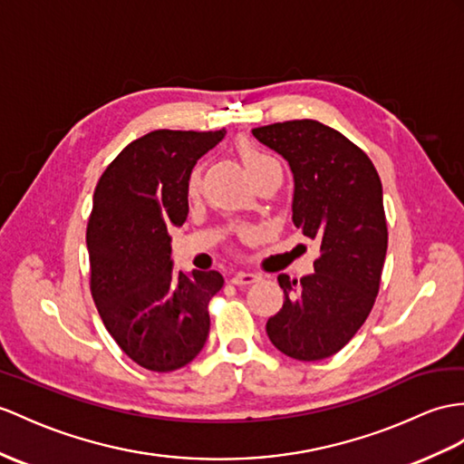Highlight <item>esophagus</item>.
<instances>
[{
    "label": "esophagus",
    "mask_w": 464,
    "mask_h": 464,
    "mask_svg": "<svg viewBox=\"0 0 464 464\" xmlns=\"http://www.w3.org/2000/svg\"><path fill=\"white\" fill-rule=\"evenodd\" d=\"M259 277L256 274H250V271H238V274L232 276V284L234 285H250V284H256Z\"/></svg>",
    "instance_id": "34e87169"
}]
</instances>
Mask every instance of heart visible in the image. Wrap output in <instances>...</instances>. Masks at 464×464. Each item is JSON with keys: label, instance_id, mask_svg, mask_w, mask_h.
I'll list each match as a JSON object with an SVG mask.
<instances>
[{"label": "heart", "instance_id": "heart-1", "mask_svg": "<svg viewBox=\"0 0 464 464\" xmlns=\"http://www.w3.org/2000/svg\"><path fill=\"white\" fill-rule=\"evenodd\" d=\"M240 157H242V161H244L246 169L250 171L252 177H256L259 173H266V171H281L279 163L274 160V157L259 150V147H256L254 143L242 141L240 143ZM188 187H190V190H197V187H198V175L197 173L190 177Z\"/></svg>", "mask_w": 464, "mask_h": 464}]
</instances>
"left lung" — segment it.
I'll return each instance as SVG.
<instances>
[{
	"mask_svg": "<svg viewBox=\"0 0 464 464\" xmlns=\"http://www.w3.org/2000/svg\"><path fill=\"white\" fill-rule=\"evenodd\" d=\"M293 173V224L321 244L314 274L277 276L284 307L267 319L281 353L311 362L348 344L374 307L388 226L382 180L368 155L317 120H293L252 130Z\"/></svg>",
	"mask_w": 464,
	"mask_h": 464,
	"instance_id": "obj_1",
	"label": "left lung"
}]
</instances>
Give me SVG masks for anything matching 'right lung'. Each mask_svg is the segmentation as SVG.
Instances as JSON below:
<instances>
[{
  "label": "right lung",
  "instance_id": "1",
  "mask_svg": "<svg viewBox=\"0 0 464 464\" xmlns=\"http://www.w3.org/2000/svg\"><path fill=\"white\" fill-rule=\"evenodd\" d=\"M226 130H155L131 141L100 177L86 246L90 289L104 326L135 364L187 366L207 343L218 271L173 269L169 226L188 214V179Z\"/></svg>",
  "mask_w": 464,
  "mask_h": 464
}]
</instances>
